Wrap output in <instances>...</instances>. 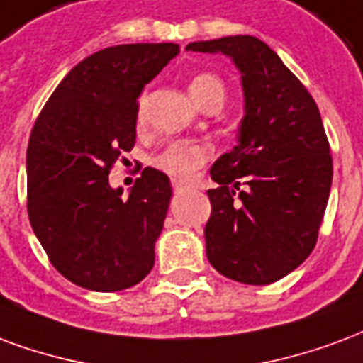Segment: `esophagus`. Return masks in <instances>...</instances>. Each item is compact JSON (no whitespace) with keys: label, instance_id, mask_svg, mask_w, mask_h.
Here are the masks:
<instances>
[{"label":"esophagus","instance_id":"1","mask_svg":"<svg viewBox=\"0 0 363 363\" xmlns=\"http://www.w3.org/2000/svg\"><path fill=\"white\" fill-rule=\"evenodd\" d=\"M190 186L189 184H184V182L181 181H173V190L177 192V194H181V192H184V190H189Z\"/></svg>","mask_w":363,"mask_h":363}]
</instances>
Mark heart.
<instances>
[{"label": "heart", "instance_id": "b5f03b06", "mask_svg": "<svg viewBox=\"0 0 363 363\" xmlns=\"http://www.w3.org/2000/svg\"><path fill=\"white\" fill-rule=\"evenodd\" d=\"M189 92L196 106L202 107L211 99H225V84L217 74L211 72H200L190 80ZM142 119V109H140ZM213 155V147L208 142L200 140H174L163 147L161 152L154 155V167H157L163 173H167L173 179L186 181L198 169L206 165Z\"/></svg>", "mask_w": 363, "mask_h": 363}]
</instances>
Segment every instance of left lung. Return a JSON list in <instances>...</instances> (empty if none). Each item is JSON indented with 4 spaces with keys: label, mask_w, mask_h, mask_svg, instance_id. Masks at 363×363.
I'll list each match as a JSON object with an SVG mask.
<instances>
[{
    "label": "left lung",
    "mask_w": 363,
    "mask_h": 363,
    "mask_svg": "<svg viewBox=\"0 0 363 363\" xmlns=\"http://www.w3.org/2000/svg\"><path fill=\"white\" fill-rule=\"evenodd\" d=\"M186 50L223 53L242 74L238 144L209 171L219 184L208 190L209 264L238 283H275L311 254L331 192V147L318 104L254 36L192 42Z\"/></svg>",
    "instance_id": "1"
}]
</instances>
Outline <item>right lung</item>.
<instances>
[{"mask_svg": "<svg viewBox=\"0 0 363 363\" xmlns=\"http://www.w3.org/2000/svg\"><path fill=\"white\" fill-rule=\"evenodd\" d=\"M174 55L177 44L99 50L72 67L34 123L28 219L53 267L82 289L125 291L154 267L169 177L146 167L128 198L107 177L136 142L138 96Z\"/></svg>", "mask_w": 363, "mask_h": 363, "instance_id": "right-lung-1", "label": "right lung"}]
</instances>
